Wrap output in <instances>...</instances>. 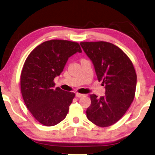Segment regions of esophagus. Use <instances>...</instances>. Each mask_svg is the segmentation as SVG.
Listing matches in <instances>:
<instances>
[{
	"label": "esophagus",
	"mask_w": 155,
	"mask_h": 155,
	"mask_svg": "<svg viewBox=\"0 0 155 155\" xmlns=\"http://www.w3.org/2000/svg\"><path fill=\"white\" fill-rule=\"evenodd\" d=\"M83 96H84V94H79V93H77V94H76V97H81Z\"/></svg>",
	"instance_id": "34e87169"
}]
</instances>
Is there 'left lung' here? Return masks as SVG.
Here are the masks:
<instances>
[{
	"mask_svg": "<svg viewBox=\"0 0 155 155\" xmlns=\"http://www.w3.org/2000/svg\"><path fill=\"white\" fill-rule=\"evenodd\" d=\"M94 64L97 80L105 85V95H90L87 117L101 127L116 123L134 101L137 75L132 61L119 47L104 41L81 42Z\"/></svg>",
	"mask_w": 155,
	"mask_h": 155,
	"instance_id": "1",
	"label": "left lung"
}]
</instances>
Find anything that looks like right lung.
I'll list each match as a JSON object with an SVG mask.
<instances>
[{"label":"right lung","instance_id":"add662e5","mask_svg":"<svg viewBox=\"0 0 155 155\" xmlns=\"http://www.w3.org/2000/svg\"><path fill=\"white\" fill-rule=\"evenodd\" d=\"M77 52H82L78 43L55 39L39 45L25 61L20 77L21 95L28 109L42 125H57L68 114L75 94L55 89L54 78Z\"/></svg>","mask_w":155,"mask_h":155}]
</instances>
